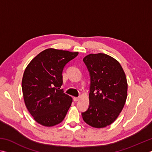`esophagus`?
Here are the masks:
<instances>
[{
  "label": "esophagus",
  "instance_id": "obj_1",
  "mask_svg": "<svg viewBox=\"0 0 152 152\" xmlns=\"http://www.w3.org/2000/svg\"><path fill=\"white\" fill-rule=\"evenodd\" d=\"M79 99H80V98L78 97H73V99H74V102H78Z\"/></svg>",
  "mask_w": 152,
  "mask_h": 152
}]
</instances>
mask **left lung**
<instances>
[{
  "mask_svg": "<svg viewBox=\"0 0 152 152\" xmlns=\"http://www.w3.org/2000/svg\"><path fill=\"white\" fill-rule=\"evenodd\" d=\"M90 76V105L82 113L83 120L94 128H104L117 119L127 97L124 70L116 59L104 53L83 58Z\"/></svg>",
  "mask_w": 152,
  "mask_h": 152,
  "instance_id": "obj_1",
  "label": "left lung"
}]
</instances>
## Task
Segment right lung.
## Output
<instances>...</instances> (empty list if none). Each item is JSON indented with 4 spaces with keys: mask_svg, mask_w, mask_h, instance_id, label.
<instances>
[{
    "mask_svg": "<svg viewBox=\"0 0 152 152\" xmlns=\"http://www.w3.org/2000/svg\"><path fill=\"white\" fill-rule=\"evenodd\" d=\"M78 55L53 48L34 57L23 72L22 88L25 105L39 124L56 125L64 120L72 98L60 88L65 65Z\"/></svg>",
    "mask_w": 152,
    "mask_h": 152,
    "instance_id": "add662e5",
    "label": "right lung"
}]
</instances>
